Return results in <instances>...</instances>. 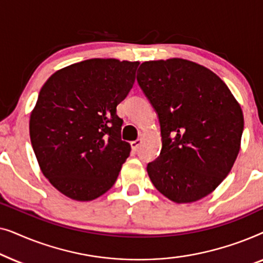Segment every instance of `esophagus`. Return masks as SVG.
<instances>
[{
	"instance_id": "esophagus-1",
	"label": "esophagus",
	"mask_w": 263,
	"mask_h": 263,
	"mask_svg": "<svg viewBox=\"0 0 263 263\" xmlns=\"http://www.w3.org/2000/svg\"><path fill=\"white\" fill-rule=\"evenodd\" d=\"M141 142H142L141 139H138V140H135V141H132V142H130V146H132L133 151H138L139 146L141 145Z\"/></svg>"
}]
</instances>
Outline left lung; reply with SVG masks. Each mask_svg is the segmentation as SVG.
<instances>
[{"mask_svg": "<svg viewBox=\"0 0 263 263\" xmlns=\"http://www.w3.org/2000/svg\"><path fill=\"white\" fill-rule=\"evenodd\" d=\"M136 79L160 122V156L147 165L151 181L176 203L201 200L224 181L239 153V103L217 74L184 59L147 61Z\"/></svg>", "mask_w": 263, "mask_h": 263, "instance_id": "left-lung-1", "label": "left lung"}]
</instances>
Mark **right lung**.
I'll return each mask as SVG.
<instances>
[{"instance_id":"add662e5","label":"right lung","mask_w":263,"mask_h":263,"mask_svg":"<svg viewBox=\"0 0 263 263\" xmlns=\"http://www.w3.org/2000/svg\"><path fill=\"white\" fill-rule=\"evenodd\" d=\"M138 61L91 59L50 77L30 116L43 175L75 201H92L115 184L130 153L116 107L135 81Z\"/></svg>"}]
</instances>
